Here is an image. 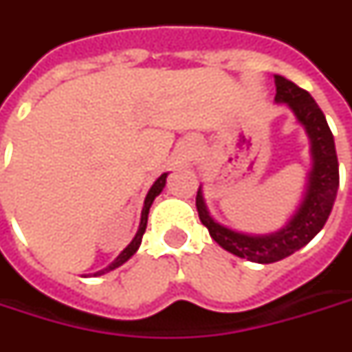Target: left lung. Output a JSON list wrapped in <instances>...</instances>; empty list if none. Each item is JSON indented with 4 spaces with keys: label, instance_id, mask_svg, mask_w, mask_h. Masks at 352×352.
<instances>
[{
    "label": "left lung",
    "instance_id": "left-lung-1",
    "mask_svg": "<svg viewBox=\"0 0 352 352\" xmlns=\"http://www.w3.org/2000/svg\"><path fill=\"white\" fill-rule=\"evenodd\" d=\"M274 82H276L274 101L289 107L297 122L305 128L310 142L312 166L307 176L305 193L297 210L278 232L266 236H253V234L236 232L210 217L201 186L195 199L201 222L203 226H207L208 234L218 245L239 258H247L258 264L278 263L307 245L326 224L339 188L336 142L324 113L320 111V107L309 91L295 86L292 80L276 74Z\"/></svg>",
    "mask_w": 352,
    "mask_h": 352
}]
</instances>
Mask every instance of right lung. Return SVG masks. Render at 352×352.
<instances>
[{
	"label": "right lung",
	"mask_w": 352,
	"mask_h": 352,
	"mask_svg": "<svg viewBox=\"0 0 352 352\" xmlns=\"http://www.w3.org/2000/svg\"><path fill=\"white\" fill-rule=\"evenodd\" d=\"M166 176H168V172H164V174H161L157 180H155V184L151 186V190L147 191V195H145V201H144V208H142V218H140V228H138V232H135L134 239L128 243V247H126L122 253L116 256L113 263L109 264L107 268H103V270H99V272H96L94 276H101V274H107L111 272V270H115V268H118V266H122V264L132 256V254L140 249V245H142V237H144L145 234V228H147V217H149V208H151L153 201H155V197L159 195L162 191V188H164V184H166Z\"/></svg>",
	"instance_id": "add662e5"
}]
</instances>
